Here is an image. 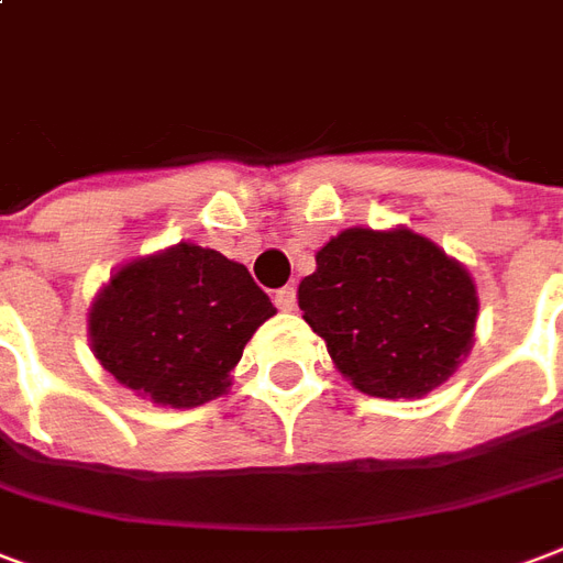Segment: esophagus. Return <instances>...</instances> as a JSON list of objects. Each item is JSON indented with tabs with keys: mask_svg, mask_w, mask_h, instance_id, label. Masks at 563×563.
Wrapping results in <instances>:
<instances>
[{
	"mask_svg": "<svg viewBox=\"0 0 563 563\" xmlns=\"http://www.w3.org/2000/svg\"><path fill=\"white\" fill-rule=\"evenodd\" d=\"M273 302H276V308H282V311H294V308H297V290H294V287H278L276 294H273Z\"/></svg>",
	"mask_w": 563,
	"mask_h": 563,
	"instance_id": "34e87169",
	"label": "esophagus"
}]
</instances>
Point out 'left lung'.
<instances>
[{
	"label": "left lung",
	"mask_w": 563,
	"mask_h": 563,
	"mask_svg": "<svg viewBox=\"0 0 563 563\" xmlns=\"http://www.w3.org/2000/svg\"><path fill=\"white\" fill-rule=\"evenodd\" d=\"M299 308L358 391L421 397L468 353L477 290L466 266L427 236L350 228L317 252Z\"/></svg>",
	"instance_id": "obj_1"
}]
</instances>
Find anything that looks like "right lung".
I'll list each match as a JSON object with an SVG mask.
<instances>
[{
  "mask_svg": "<svg viewBox=\"0 0 563 563\" xmlns=\"http://www.w3.org/2000/svg\"><path fill=\"white\" fill-rule=\"evenodd\" d=\"M276 314L243 264L180 243L118 269L88 332L100 365L163 407H201L231 386L255 329Z\"/></svg>",
  "mask_w": 563,
  "mask_h": 563,
  "instance_id": "1",
  "label": "right lung"
}]
</instances>
